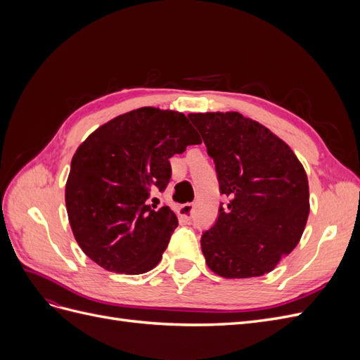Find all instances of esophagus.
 I'll return each mask as SVG.
<instances>
[{"mask_svg":"<svg viewBox=\"0 0 360 360\" xmlns=\"http://www.w3.org/2000/svg\"><path fill=\"white\" fill-rule=\"evenodd\" d=\"M192 212H193V202H188V204H183L181 207H180V210H179V214L181 216V217H184V219H191L192 217Z\"/></svg>","mask_w":360,"mask_h":360,"instance_id":"obj_1","label":"esophagus"}]
</instances>
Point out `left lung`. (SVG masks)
<instances>
[{
  "instance_id": "obj_1",
  "label": "left lung",
  "mask_w": 360,
  "mask_h": 360,
  "mask_svg": "<svg viewBox=\"0 0 360 360\" xmlns=\"http://www.w3.org/2000/svg\"><path fill=\"white\" fill-rule=\"evenodd\" d=\"M213 159L221 202L202 233L205 263L224 278L274 270L297 246L309 214V186L292 150L238 112L189 114Z\"/></svg>"
}]
</instances>
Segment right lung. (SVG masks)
Segmentation results:
<instances>
[{
  "instance_id": "add662e5",
  "label": "right lung",
  "mask_w": 360,
  "mask_h": 360,
  "mask_svg": "<svg viewBox=\"0 0 360 360\" xmlns=\"http://www.w3.org/2000/svg\"><path fill=\"white\" fill-rule=\"evenodd\" d=\"M195 144L201 139L186 115L151 106L115 117L84 141L72 159L66 209L86 257L126 275L158 266L179 221L150 197L169 183V159Z\"/></svg>"
}]
</instances>
